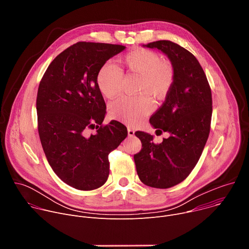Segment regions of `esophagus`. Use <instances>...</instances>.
Here are the masks:
<instances>
[{
  "instance_id": "1",
  "label": "esophagus",
  "mask_w": 249,
  "mask_h": 249,
  "mask_svg": "<svg viewBox=\"0 0 249 249\" xmlns=\"http://www.w3.org/2000/svg\"><path fill=\"white\" fill-rule=\"evenodd\" d=\"M127 131H128V136H129V137H133V136H134V134H135V131H134L132 128L128 127Z\"/></svg>"
}]
</instances>
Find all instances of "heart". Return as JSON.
<instances>
[{
    "mask_svg": "<svg viewBox=\"0 0 249 249\" xmlns=\"http://www.w3.org/2000/svg\"><path fill=\"white\" fill-rule=\"evenodd\" d=\"M117 67L112 63L104 64L97 73V86L107 98L117 96L122 90V72L139 76L136 91L160 99L170 89L174 81L173 66L162 61L161 56L147 49H136L125 56ZM152 110V105L145 95L122 96L110 104V115L129 125L139 123Z\"/></svg>",
    "mask_w": 249,
    "mask_h": 249,
    "instance_id": "1",
    "label": "heart"
}]
</instances>
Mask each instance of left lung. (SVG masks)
<instances>
[{"label": "left lung", "mask_w": 249, "mask_h": 249, "mask_svg": "<svg viewBox=\"0 0 249 249\" xmlns=\"http://www.w3.org/2000/svg\"><path fill=\"white\" fill-rule=\"evenodd\" d=\"M143 47L164 53L174 69V81L165 100L150 118L157 131L169 137L155 144L154 136L138 131L142 150L134 155L140 180L155 188H169L182 182L197 164L210 133L212 92L196 57L168 40Z\"/></svg>", "instance_id": "obj_1"}]
</instances>
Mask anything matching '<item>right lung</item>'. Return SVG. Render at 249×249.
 I'll list each match as a JSON object with an SVG mask.
<instances>
[{
    "mask_svg": "<svg viewBox=\"0 0 249 249\" xmlns=\"http://www.w3.org/2000/svg\"><path fill=\"white\" fill-rule=\"evenodd\" d=\"M126 47L78 42L60 53L39 84L38 133L47 160L66 184L79 190L102 186L109 174L108 155L127 137V128L112 120L102 125L106 105L97 73ZM95 127L94 134L86 130Z\"/></svg>",
    "mask_w": 249,
    "mask_h": 249,
    "instance_id": "1",
    "label": "right lung"
}]
</instances>
